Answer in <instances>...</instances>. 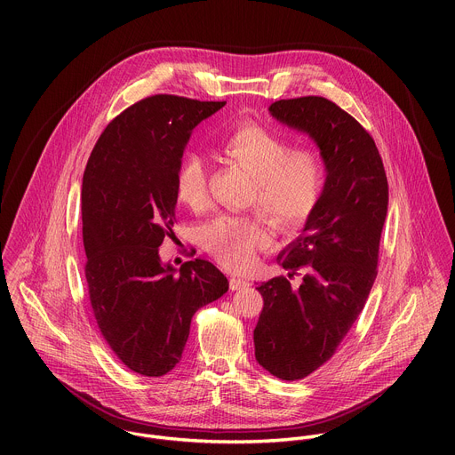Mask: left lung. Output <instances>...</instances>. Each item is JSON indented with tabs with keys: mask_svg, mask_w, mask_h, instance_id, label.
I'll return each instance as SVG.
<instances>
[{
	"mask_svg": "<svg viewBox=\"0 0 455 455\" xmlns=\"http://www.w3.org/2000/svg\"><path fill=\"white\" fill-rule=\"evenodd\" d=\"M211 102L174 95L137 102L104 129L83 176L95 318L116 356L146 376L176 367L194 313L228 291L227 277L194 251L160 253L172 235L183 151Z\"/></svg>",
	"mask_w": 455,
	"mask_h": 455,
	"instance_id": "1",
	"label": "left lung"
}]
</instances>
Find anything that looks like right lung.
I'll return each instance as SVG.
<instances>
[{
  "label": "right lung",
  "mask_w": 455,
  "mask_h": 455,
  "mask_svg": "<svg viewBox=\"0 0 455 455\" xmlns=\"http://www.w3.org/2000/svg\"><path fill=\"white\" fill-rule=\"evenodd\" d=\"M270 113L309 137L323 172L304 235L277 255L286 274L257 288L265 306L255 360L281 379H300L333 356L365 306L388 187L374 140L331 100H279Z\"/></svg>",
  "instance_id": "right-lung-1"
}]
</instances>
